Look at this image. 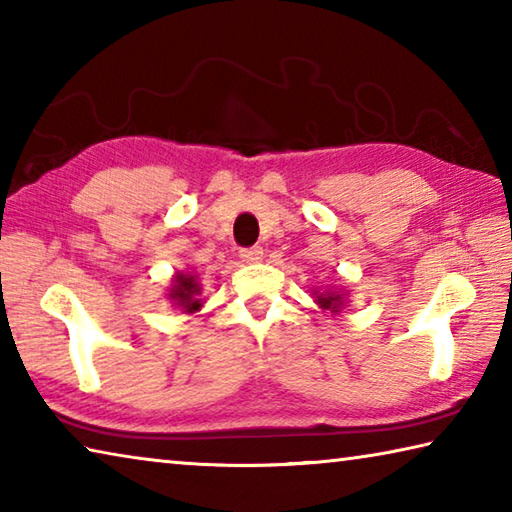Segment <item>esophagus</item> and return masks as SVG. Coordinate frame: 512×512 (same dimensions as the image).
I'll list each match as a JSON object with an SVG mask.
<instances>
[{
	"label": "esophagus",
	"mask_w": 512,
	"mask_h": 512,
	"mask_svg": "<svg viewBox=\"0 0 512 512\" xmlns=\"http://www.w3.org/2000/svg\"><path fill=\"white\" fill-rule=\"evenodd\" d=\"M239 257H241V262H246V264H257V262H262V259H264V250L259 246L244 248L239 253Z\"/></svg>",
	"instance_id": "esophagus-1"
}]
</instances>
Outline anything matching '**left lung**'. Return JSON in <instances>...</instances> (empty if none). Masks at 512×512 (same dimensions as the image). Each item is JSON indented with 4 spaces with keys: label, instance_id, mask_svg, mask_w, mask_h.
Returning <instances> with one entry per match:
<instances>
[{
    "label": "left lung",
    "instance_id": "8db88e82",
    "mask_svg": "<svg viewBox=\"0 0 512 512\" xmlns=\"http://www.w3.org/2000/svg\"><path fill=\"white\" fill-rule=\"evenodd\" d=\"M311 298H314V302L320 309L329 311L332 316H339L341 311L348 307V291L339 287L311 289Z\"/></svg>",
    "mask_w": 512,
    "mask_h": 512
}]
</instances>
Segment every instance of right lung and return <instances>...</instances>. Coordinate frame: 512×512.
<instances>
[{"instance_id": "add662e5", "label": "right lung", "mask_w": 512, "mask_h": 512, "mask_svg": "<svg viewBox=\"0 0 512 512\" xmlns=\"http://www.w3.org/2000/svg\"><path fill=\"white\" fill-rule=\"evenodd\" d=\"M167 300L173 309H180V314H196L203 307L201 298V284H198L196 275L189 271H178L171 277V287L167 293Z\"/></svg>"}]
</instances>
